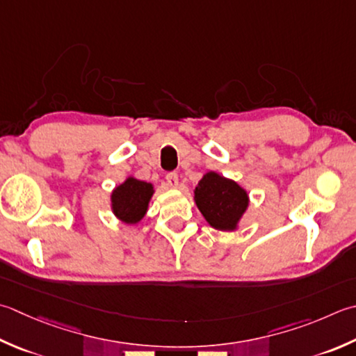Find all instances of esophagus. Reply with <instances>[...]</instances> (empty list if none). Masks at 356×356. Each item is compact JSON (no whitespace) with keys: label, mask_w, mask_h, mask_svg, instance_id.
Here are the masks:
<instances>
[{"label":"esophagus","mask_w":356,"mask_h":356,"mask_svg":"<svg viewBox=\"0 0 356 356\" xmlns=\"http://www.w3.org/2000/svg\"><path fill=\"white\" fill-rule=\"evenodd\" d=\"M166 184H168L171 188H177L179 185V176L176 172H170L166 174Z\"/></svg>","instance_id":"34e87169"}]
</instances>
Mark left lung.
Returning <instances> with one entry per match:
<instances>
[{"instance_id":"left-lung-1","label":"left lung","mask_w":356,"mask_h":356,"mask_svg":"<svg viewBox=\"0 0 356 356\" xmlns=\"http://www.w3.org/2000/svg\"><path fill=\"white\" fill-rule=\"evenodd\" d=\"M194 202L208 225L220 232H236L250 205V197L238 182L208 171L194 188Z\"/></svg>"}]
</instances>
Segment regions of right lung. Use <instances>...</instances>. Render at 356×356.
I'll return each mask as SVG.
<instances>
[{
  "mask_svg": "<svg viewBox=\"0 0 356 356\" xmlns=\"http://www.w3.org/2000/svg\"><path fill=\"white\" fill-rule=\"evenodd\" d=\"M154 193V185L129 176L111 193V211L118 220L136 225L145 218Z\"/></svg>",
  "mask_w": 356,
  "mask_h": 356,
  "instance_id": "1",
  "label": "right lung"
}]
</instances>
